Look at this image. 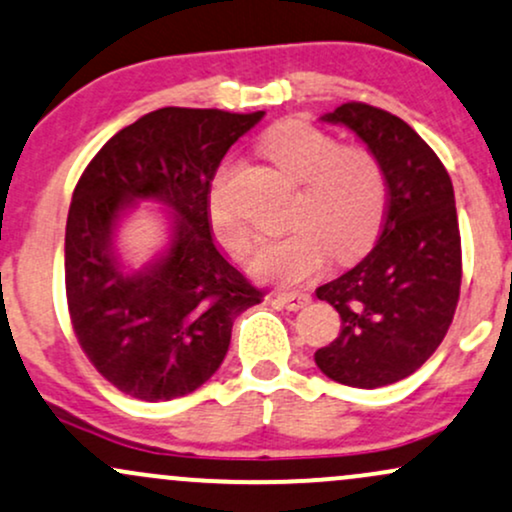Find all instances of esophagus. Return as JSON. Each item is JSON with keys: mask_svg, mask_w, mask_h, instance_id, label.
<instances>
[{"mask_svg": "<svg viewBox=\"0 0 512 512\" xmlns=\"http://www.w3.org/2000/svg\"><path fill=\"white\" fill-rule=\"evenodd\" d=\"M278 302L285 306L287 311H299L311 302V297L306 292H280Z\"/></svg>", "mask_w": 512, "mask_h": 512, "instance_id": "1", "label": "esophagus"}]
</instances>
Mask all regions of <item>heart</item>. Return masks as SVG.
Returning a JSON list of instances; mask_svg holds the SVG:
<instances>
[{"instance_id":"1","label":"heart","mask_w":512,"mask_h":512,"mask_svg":"<svg viewBox=\"0 0 512 512\" xmlns=\"http://www.w3.org/2000/svg\"><path fill=\"white\" fill-rule=\"evenodd\" d=\"M261 150L302 186L290 213L292 230L258 249V278L299 285L321 273L330 254L338 261H352L369 249L388 206L386 172L369 148L340 146L338 138L316 124L285 119L266 131ZM232 174V162H222L215 172L206 196V218L222 249L246 256L254 234L232 201Z\"/></svg>"}]
</instances>
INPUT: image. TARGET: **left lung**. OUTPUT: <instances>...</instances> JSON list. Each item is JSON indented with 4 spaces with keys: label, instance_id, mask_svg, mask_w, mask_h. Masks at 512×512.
<instances>
[{
    "label": "left lung",
    "instance_id": "8db88e82",
    "mask_svg": "<svg viewBox=\"0 0 512 512\" xmlns=\"http://www.w3.org/2000/svg\"><path fill=\"white\" fill-rule=\"evenodd\" d=\"M323 119L350 126L381 160L388 208L374 249L316 290L335 306L342 328L314 359L342 386H390L438 350L458 309L462 246L453 182L429 143L381 107L345 102Z\"/></svg>",
    "mask_w": 512,
    "mask_h": 512
}]
</instances>
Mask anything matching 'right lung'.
<instances>
[{"label": "right lung", "instance_id": "add662e5", "mask_svg": "<svg viewBox=\"0 0 512 512\" xmlns=\"http://www.w3.org/2000/svg\"><path fill=\"white\" fill-rule=\"evenodd\" d=\"M261 117L162 107L114 134L78 179L64 239L71 328L124 395L165 402L194 393L225 359L234 318L263 299L215 249L206 218L220 160ZM134 197L170 205L175 234L155 267L129 276L111 234Z\"/></svg>", "mask_w": 512, "mask_h": 512}]
</instances>
